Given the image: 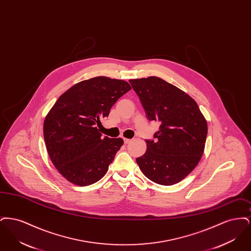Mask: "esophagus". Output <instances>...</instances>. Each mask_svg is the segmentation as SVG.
Here are the masks:
<instances>
[{
  "mask_svg": "<svg viewBox=\"0 0 251 251\" xmlns=\"http://www.w3.org/2000/svg\"><path fill=\"white\" fill-rule=\"evenodd\" d=\"M123 140H124V143L125 144H129L131 142V139H128V138H123Z\"/></svg>",
  "mask_w": 251,
  "mask_h": 251,
  "instance_id": "34e87169",
  "label": "esophagus"
}]
</instances>
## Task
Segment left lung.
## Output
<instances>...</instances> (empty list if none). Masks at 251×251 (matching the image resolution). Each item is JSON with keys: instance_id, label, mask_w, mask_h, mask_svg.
Returning a JSON list of instances; mask_svg holds the SVG:
<instances>
[{"instance_id": "1", "label": "left lung", "mask_w": 251, "mask_h": 251, "mask_svg": "<svg viewBox=\"0 0 251 251\" xmlns=\"http://www.w3.org/2000/svg\"><path fill=\"white\" fill-rule=\"evenodd\" d=\"M129 82L140 99L147 119L160 124L155 141L146 140L147 151L136 158V163L153 182L176 184L201 159L207 121L190 96L165 80L151 76Z\"/></svg>"}]
</instances>
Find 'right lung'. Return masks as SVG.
<instances>
[{
    "label": "right lung",
    "instance_id": "obj_1",
    "mask_svg": "<svg viewBox=\"0 0 251 251\" xmlns=\"http://www.w3.org/2000/svg\"><path fill=\"white\" fill-rule=\"evenodd\" d=\"M123 80L98 76L74 84L49 111L43 125L49 156L60 174L79 186L101 179L123 145L102 136L100 119L108 117L120 97L131 90Z\"/></svg>",
    "mask_w": 251,
    "mask_h": 251
}]
</instances>
